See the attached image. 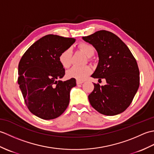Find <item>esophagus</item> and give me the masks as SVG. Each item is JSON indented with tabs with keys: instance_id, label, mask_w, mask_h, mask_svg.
Instances as JSON below:
<instances>
[{
	"instance_id": "1",
	"label": "esophagus",
	"mask_w": 154,
	"mask_h": 154,
	"mask_svg": "<svg viewBox=\"0 0 154 154\" xmlns=\"http://www.w3.org/2000/svg\"><path fill=\"white\" fill-rule=\"evenodd\" d=\"M83 83H84V81H80V80H77V84H82Z\"/></svg>"
}]
</instances>
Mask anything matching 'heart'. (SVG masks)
I'll return each mask as SVG.
<instances>
[{
	"instance_id": "1",
	"label": "heart",
	"mask_w": 154,
	"mask_h": 154,
	"mask_svg": "<svg viewBox=\"0 0 154 154\" xmlns=\"http://www.w3.org/2000/svg\"><path fill=\"white\" fill-rule=\"evenodd\" d=\"M78 47L82 50L88 57H92L94 54V48L92 45L87 43H80ZM59 61L61 65L65 68L71 66L72 62V52L71 49L68 48L65 50L59 55ZM91 72V69L89 66H73L67 71V75L68 77L75 78L77 80L83 81L86 79Z\"/></svg>"
}]
</instances>
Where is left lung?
<instances>
[{"label":"left lung","instance_id":"left-lung-1","mask_svg":"<svg viewBox=\"0 0 154 154\" xmlns=\"http://www.w3.org/2000/svg\"><path fill=\"white\" fill-rule=\"evenodd\" d=\"M83 39L93 45L99 55L91 77L106 82L102 86L94 83V90L88 97L90 104L104 115L122 113L131 104L140 85L136 59L127 45L110 32L97 31Z\"/></svg>","mask_w":154,"mask_h":154}]
</instances>
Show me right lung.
I'll list each match as a JSON object with an SVG mask.
<instances>
[{"instance_id":"right-lung-1","label":"right lung","mask_w":154,"mask_h":154,"mask_svg":"<svg viewBox=\"0 0 154 154\" xmlns=\"http://www.w3.org/2000/svg\"><path fill=\"white\" fill-rule=\"evenodd\" d=\"M75 42L74 38L46 35L32 44L19 62L18 83L25 103L40 119H56L69 105L70 91L76 86V80H60L65 69L59 55Z\"/></svg>"}]
</instances>
